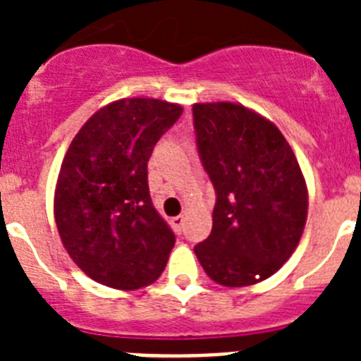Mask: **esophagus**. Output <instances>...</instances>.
<instances>
[{
  "label": "esophagus",
  "mask_w": 361,
  "mask_h": 361,
  "mask_svg": "<svg viewBox=\"0 0 361 361\" xmlns=\"http://www.w3.org/2000/svg\"><path fill=\"white\" fill-rule=\"evenodd\" d=\"M171 226L175 228L177 233H183V226H184V216L183 215H177L171 219Z\"/></svg>",
  "instance_id": "esophagus-1"
}]
</instances>
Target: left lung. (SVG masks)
Listing matches in <instances>:
<instances>
[{
  "mask_svg": "<svg viewBox=\"0 0 361 361\" xmlns=\"http://www.w3.org/2000/svg\"><path fill=\"white\" fill-rule=\"evenodd\" d=\"M204 170L215 188L213 228L195 250L206 275L228 288L253 286L298 245L307 188L275 124L233 103L193 104Z\"/></svg>",
  "mask_w": 361,
  "mask_h": 361,
  "instance_id": "8db88e82",
  "label": "left lung"
}]
</instances>
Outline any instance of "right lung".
<instances>
[{
  "label": "right lung",
  "instance_id": "right-lung-1",
  "mask_svg": "<svg viewBox=\"0 0 361 361\" xmlns=\"http://www.w3.org/2000/svg\"><path fill=\"white\" fill-rule=\"evenodd\" d=\"M183 114L159 99L95 111L63 159L54 215L72 260L108 288L139 289L164 271L175 233L149 197L148 161Z\"/></svg>",
  "mask_w": 361,
  "mask_h": 361
}]
</instances>
